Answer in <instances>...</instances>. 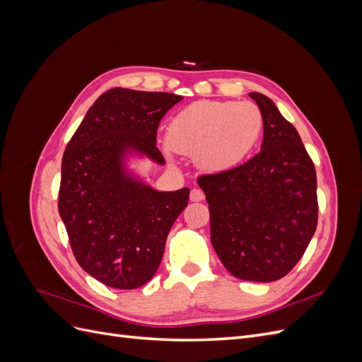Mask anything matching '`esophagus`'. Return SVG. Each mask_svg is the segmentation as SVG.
Instances as JSON below:
<instances>
[{
	"instance_id": "esophagus-1",
	"label": "esophagus",
	"mask_w": 362,
	"mask_h": 362,
	"mask_svg": "<svg viewBox=\"0 0 362 362\" xmlns=\"http://www.w3.org/2000/svg\"><path fill=\"white\" fill-rule=\"evenodd\" d=\"M204 198H205V194L201 189H193L190 192V201L192 202H201V201H204Z\"/></svg>"
}]
</instances>
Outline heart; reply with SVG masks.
<instances>
[{"label":"heart","mask_w":362,"mask_h":362,"mask_svg":"<svg viewBox=\"0 0 362 362\" xmlns=\"http://www.w3.org/2000/svg\"><path fill=\"white\" fill-rule=\"evenodd\" d=\"M262 128L264 119L255 104L199 101L173 116L166 144L173 152L194 157L208 172H226L254 151Z\"/></svg>","instance_id":"b5f03b06"}]
</instances>
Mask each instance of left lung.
<instances>
[{
  "instance_id": "1",
  "label": "left lung",
  "mask_w": 362,
  "mask_h": 362,
  "mask_svg": "<svg viewBox=\"0 0 362 362\" xmlns=\"http://www.w3.org/2000/svg\"><path fill=\"white\" fill-rule=\"evenodd\" d=\"M264 119L257 156L198 178L210 210L211 243L238 279L284 278L305 254L317 228V177L296 128L270 98L249 93Z\"/></svg>"
}]
</instances>
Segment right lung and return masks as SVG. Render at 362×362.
Returning a JSON list of instances; mask_svg holds the SVG:
<instances>
[{
  "label": "right lung",
  "mask_w": 362,
  "mask_h": 362,
  "mask_svg": "<svg viewBox=\"0 0 362 362\" xmlns=\"http://www.w3.org/2000/svg\"><path fill=\"white\" fill-rule=\"evenodd\" d=\"M181 100L166 92L107 90L63 154L59 213L74 257L108 287L133 290L151 281L170 228L189 204V189L157 192L124 172L131 149L164 164L157 129Z\"/></svg>",
  "instance_id": "1"
}]
</instances>
